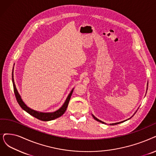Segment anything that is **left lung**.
I'll return each mask as SVG.
<instances>
[{"mask_svg":"<svg viewBox=\"0 0 156 156\" xmlns=\"http://www.w3.org/2000/svg\"><path fill=\"white\" fill-rule=\"evenodd\" d=\"M147 86H148V84H147ZM93 118H94V119L95 120H97V121H98V122H101V123H105L104 122H102L101 120H98V119H97V118L95 117V116H94L93 115ZM126 121V120H125ZM121 122H118V123H111V124H110V125H111V126H114V125H117V124H118V123H121Z\"/></svg>","mask_w":156,"mask_h":156,"instance_id":"obj_1","label":"left lung"}]
</instances>
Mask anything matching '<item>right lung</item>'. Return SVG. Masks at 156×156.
<instances>
[{
    "label": "right lung",
    "mask_w": 156,
    "mask_h": 156,
    "mask_svg": "<svg viewBox=\"0 0 156 156\" xmlns=\"http://www.w3.org/2000/svg\"><path fill=\"white\" fill-rule=\"evenodd\" d=\"M12 81H13V90H14V93H15V97H16V101H17L18 104L20 105V106L24 111H26L27 113H28L29 115H30L31 116H33L35 117L36 118H37V119L40 120L41 121L52 120H54V119H56V118H59V117H60V116L63 115L65 113V112L66 111V110L68 103H69L70 99L71 98L72 92H73V90H72L70 94L68 95L65 102L63 105V106H62L59 109H58V111H55V112H53V113H41V112L36 111L33 109H30L22 101V100L20 95H19V93H18V91L16 88V86H15V83H14V79H13V73H12Z\"/></svg>",
    "instance_id": "add662e5"
}]
</instances>
